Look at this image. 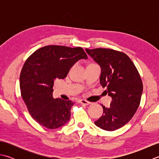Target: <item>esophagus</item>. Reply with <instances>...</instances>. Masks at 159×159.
Masks as SVG:
<instances>
[{
    "label": "esophagus",
    "mask_w": 159,
    "mask_h": 159,
    "mask_svg": "<svg viewBox=\"0 0 159 159\" xmlns=\"http://www.w3.org/2000/svg\"><path fill=\"white\" fill-rule=\"evenodd\" d=\"M79 102L80 103H81V104H85V105H88V104H90V102H89V101H87V100H79Z\"/></svg>",
    "instance_id": "34e87169"
}]
</instances>
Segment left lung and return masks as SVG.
I'll return each mask as SVG.
<instances>
[{
    "label": "left lung",
    "mask_w": 159,
    "mask_h": 159,
    "mask_svg": "<svg viewBox=\"0 0 159 159\" xmlns=\"http://www.w3.org/2000/svg\"><path fill=\"white\" fill-rule=\"evenodd\" d=\"M101 67L100 83L112 98L110 107L95 124L103 130L113 131L129 121L139 106L143 83L139 73L126 54L109 48L85 49Z\"/></svg>",
    "instance_id": "1"
}]
</instances>
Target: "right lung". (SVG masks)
Masks as SVG:
<instances>
[{
    "instance_id": "1",
    "label": "right lung",
    "mask_w": 159,
    "mask_h": 159,
    "mask_svg": "<svg viewBox=\"0 0 159 159\" xmlns=\"http://www.w3.org/2000/svg\"><path fill=\"white\" fill-rule=\"evenodd\" d=\"M87 59L81 47L46 46L26 59L20 76L21 96L29 113L37 122L55 129L70 120L72 100L54 99L52 87L56 79H65L71 67Z\"/></svg>"
}]
</instances>
